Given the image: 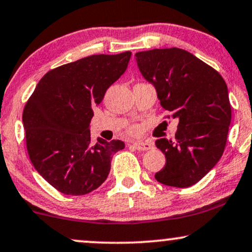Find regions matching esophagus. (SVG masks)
Segmentation results:
<instances>
[{
	"label": "esophagus",
	"instance_id": "esophagus-1",
	"mask_svg": "<svg viewBox=\"0 0 252 252\" xmlns=\"http://www.w3.org/2000/svg\"><path fill=\"white\" fill-rule=\"evenodd\" d=\"M132 147L135 148L136 150H139V151H145V150H150L153 149L154 145L150 143V142H143V141H138V142H135V143H132Z\"/></svg>",
	"mask_w": 252,
	"mask_h": 252
}]
</instances>
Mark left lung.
Masks as SVG:
<instances>
[{
    "instance_id": "8db88e82",
    "label": "left lung",
    "mask_w": 252,
    "mask_h": 252,
    "mask_svg": "<svg viewBox=\"0 0 252 252\" xmlns=\"http://www.w3.org/2000/svg\"><path fill=\"white\" fill-rule=\"evenodd\" d=\"M135 57L160 105L178 120L174 141L159 138L155 143L165 155L164 168L155 178L169 187H191L217 164L225 148L231 122L225 81L180 48L139 51Z\"/></svg>"
}]
</instances>
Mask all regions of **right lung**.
Returning <instances> with one entry per match:
<instances>
[{
    "instance_id": "add662e5",
    "label": "right lung",
    "mask_w": 252,
    "mask_h": 252,
    "mask_svg": "<svg viewBox=\"0 0 252 252\" xmlns=\"http://www.w3.org/2000/svg\"><path fill=\"white\" fill-rule=\"evenodd\" d=\"M131 53L92 55L48 71L23 110L27 149L34 168L64 195L92 192L107 180L124 142L90 137L93 108L128 68Z\"/></svg>"
}]
</instances>
